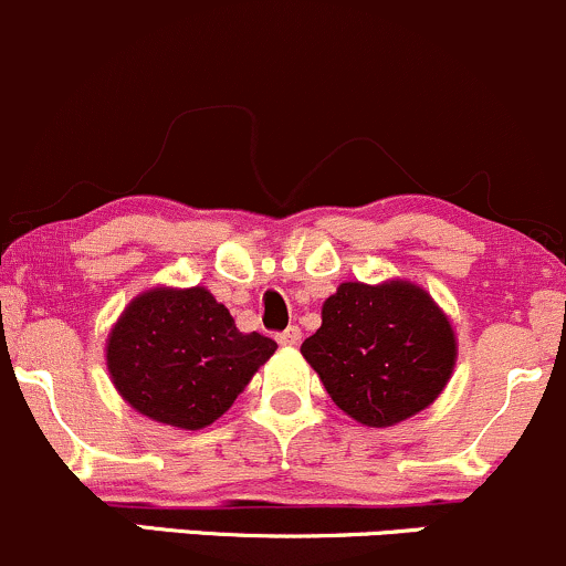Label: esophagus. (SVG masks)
I'll list each match as a JSON object with an SVG mask.
<instances>
[{"label": "esophagus", "mask_w": 566, "mask_h": 566, "mask_svg": "<svg viewBox=\"0 0 566 566\" xmlns=\"http://www.w3.org/2000/svg\"><path fill=\"white\" fill-rule=\"evenodd\" d=\"M300 339H302L300 326H289V329L277 334V343L285 345V348H291V345H300Z\"/></svg>", "instance_id": "1"}]
</instances>
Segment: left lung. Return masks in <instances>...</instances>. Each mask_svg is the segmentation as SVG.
Returning <instances> with one entry per match:
<instances>
[{"instance_id": "8db88e82", "label": "left lung", "mask_w": 566, "mask_h": 566, "mask_svg": "<svg viewBox=\"0 0 566 566\" xmlns=\"http://www.w3.org/2000/svg\"><path fill=\"white\" fill-rule=\"evenodd\" d=\"M302 356L345 416L386 429L446 391L459 343L423 285L348 281L324 302L321 329L302 343Z\"/></svg>"}]
</instances>
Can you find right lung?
Returning <instances> with one entry per match:
<instances>
[{
	"label": "right lung",
	"mask_w": 566,
	"mask_h": 566,
	"mask_svg": "<svg viewBox=\"0 0 566 566\" xmlns=\"http://www.w3.org/2000/svg\"><path fill=\"white\" fill-rule=\"evenodd\" d=\"M275 350V339L237 329L205 285H154L118 315L105 361L115 391L139 416L197 431L234 405Z\"/></svg>",
	"instance_id": "add662e5"
}]
</instances>
